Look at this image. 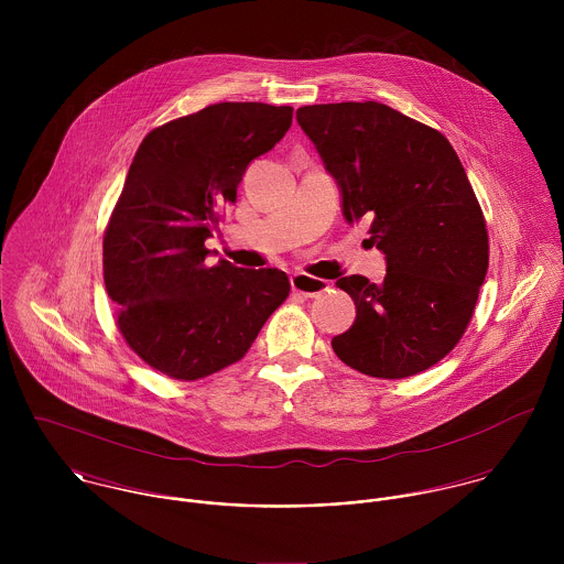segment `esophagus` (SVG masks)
Returning <instances> with one entry per match:
<instances>
[{
  "label": "esophagus",
  "mask_w": 564,
  "mask_h": 564,
  "mask_svg": "<svg viewBox=\"0 0 564 564\" xmlns=\"http://www.w3.org/2000/svg\"><path fill=\"white\" fill-rule=\"evenodd\" d=\"M291 286L297 295L302 297H319L322 293H325L329 289V284L322 280V278H313L308 273H295L291 278Z\"/></svg>",
  "instance_id": "1"
}]
</instances>
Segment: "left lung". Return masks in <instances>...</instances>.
Wrapping results in <instances>:
<instances>
[{
  "label": "left lung",
  "instance_id": "1",
  "mask_svg": "<svg viewBox=\"0 0 564 564\" xmlns=\"http://www.w3.org/2000/svg\"><path fill=\"white\" fill-rule=\"evenodd\" d=\"M297 121L343 195L349 224L367 217L387 256L382 284L336 282L356 322L332 338L351 369L402 380L434 367L463 338L488 269L480 202L449 141L387 104L302 106Z\"/></svg>",
  "mask_w": 564,
  "mask_h": 564
}]
</instances>
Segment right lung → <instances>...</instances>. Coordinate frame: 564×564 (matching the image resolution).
Returning a JSON list of instances; mask_svg holds the SVG:
<instances>
[{"instance_id": "1", "label": "right lung", "mask_w": 564, "mask_h": 564, "mask_svg": "<svg viewBox=\"0 0 564 564\" xmlns=\"http://www.w3.org/2000/svg\"><path fill=\"white\" fill-rule=\"evenodd\" d=\"M291 121V106L213 104L154 128L130 164L104 230V282L128 347L173 380L239 362L291 293L278 269L208 267L204 245Z\"/></svg>"}]
</instances>
